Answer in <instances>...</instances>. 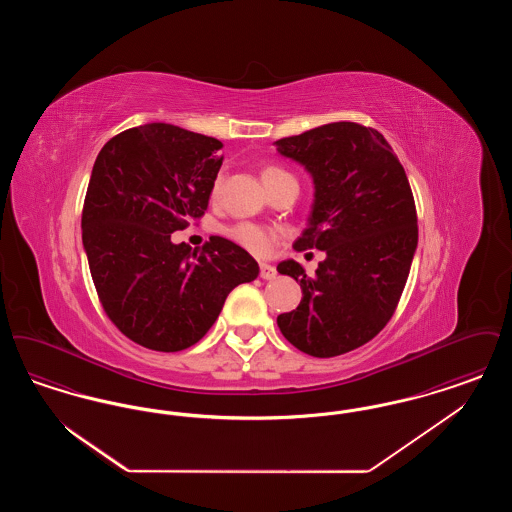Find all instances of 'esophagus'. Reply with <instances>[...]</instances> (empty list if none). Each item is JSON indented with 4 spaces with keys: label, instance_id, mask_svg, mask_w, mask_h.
Segmentation results:
<instances>
[{
    "label": "esophagus",
    "instance_id": "obj_1",
    "mask_svg": "<svg viewBox=\"0 0 512 512\" xmlns=\"http://www.w3.org/2000/svg\"><path fill=\"white\" fill-rule=\"evenodd\" d=\"M259 268H261V278L263 280H274L276 278V268L272 267V265H268V263H261L259 265Z\"/></svg>",
    "mask_w": 512,
    "mask_h": 512
}]
</instances>
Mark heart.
Wrapping results in <instances>:
<instances>
[{
    "label": "heart",
    "instance_id": "1",
    "mask_svg": "<svg viewBox=\"0 0 512 512\" xmlns=\"http://www.w3.org/2000/svg\"><path fill=\"white\" fill-rule=\"evenodd\" d=\"M261 178H263V184L267 186L268 192L274 190L278 184L282 182H288V180H295L290 172L282 167H276V165H267L261 169ZM220 178L215 184V188H219ZM226 234L236 242V244L242 245L247 251L255 253V255H268L272 251V247L276 244V238L278 234L267 228V226H259V224H253V222H238L234 226H230L226 230Z\"/></svg>",
    "mask_w": 512,
    "mask_h": 512
}]
</instances>
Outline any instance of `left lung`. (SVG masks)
Returning a JSON list of instances; mask_svg holds the SVG:
<instances>
[{
	"mask_svg": "<svg viewBox=\"0 0 512 512\" xmlns=\"http://www.w3.org/2000/svg\"><path fill=\"white\" fill-rule=\"evenodd\" d=\"M315 180L309 226L293 249H322L315 276L295 261L276 270L303 290L299 307L278 315L284 338L318 359L372 340L390 322L418 244L413 190L376 128L330 122L276 142Z\"/></svg>",
	"mask_w": 512,
	"mask_h": 512,
	"instance_id": "1",
	"label": "left lung"
}]
</instances>
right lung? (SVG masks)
<instances>
[{
  "instance_id": "obj_1",
  "label": "right lung",
  "mask_w": 512,
  "mask_h": 512,
  "mask_svg": "<svg viewBox=\"0 0 512 512\" xmlns=\"http://www.w3.org/2000/svg\"><path fill=\"white\" fill-rule=\"evenodd\" d=\"M217 138L151 122L101 147L82 209V244L99 303L128 340L163 353L192 347L236 286L259 274L240 245L201 249L171 234L209 205L222 155Z\"/></svg>"
}]
</instances>
